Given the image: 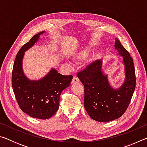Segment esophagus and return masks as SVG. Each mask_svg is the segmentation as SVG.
Wrapping results in <instances>:
<instances>
[{
	"mask_svg": "<svg viewBox=\"0 0 147 147\" xmlns=\"http://www.w3.org/2000/svg\"><path fill=\"white\" fill-rule=\"evenodd\" d=\"M80 82V80L77 78L76 76H74L73 80H72V82H71V84H76V83H78Z\"/></svg>",
	"mask_w": 147,
	"mask_h": 147,
	"instance_id": "34e87169",
	"label": "esophagus"
}]
</instances>
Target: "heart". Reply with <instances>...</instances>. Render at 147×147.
<instances>
[{"mask_svg":"<svg viewBox=\"0 0 147 147\" xmlns=\"http://www.w3.org/2000/svg\"><path fill=\"white\" fill-rule=\"evenodd\" d=\"M91 53V49L89 48H83L80 50H79L75 53L73 54V58L74 59H76L78 61H82L88 58L89 54ZM67 63L69 65H71V63L70 61H67Z\"/></svg>","mask_w":147,"mask_h":147,"instance_id":"b5f03b06","label":"heart"}]
</instances>
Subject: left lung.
Segmentation results:
<instances>
[{
	"mask_svg": "<svg viewBox=\"0 0 147 147\" xmlns=\"http://www.w3.org/2000/svg\"><path fill=\"white\" fill-rule=\"evenodd\" d=\"M115 49L123 57L124 79L117 88L111 86L108 75L102 70V59H97L77 74L84 86V108L90 117L106 123L120 117L130 104L136 88L133 59L117 38Z\"/></svg>",
	"mask_w": 147,
	"mask_h": 147,
	"instance_id": "obj_1",
	"label": "left lung"
}]
</instances>
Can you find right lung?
I'll return each instance as SVG.
<instances>
[{
	"instance_id": "obj_1",
	"label": "right lung",
	"mask_w": 147,
	"mask_h": 147,
	"mask_svg": "<svg viewBox=\"0 0 147 147\" xmlns=\"http://www.w3.org/2000/svg\"><path fill=\"white\" fill-rule=\"evenodd\" d=\"M45 31L32 37L29 42L19 50L15 59L11 76V84L20 108L33 118L47 119L58 111L61 92L68 88L73 76H64L54 67L39 80H30L24 73L23 58L25 52L38 41Z\"/></svg>"
}]
</instances>
